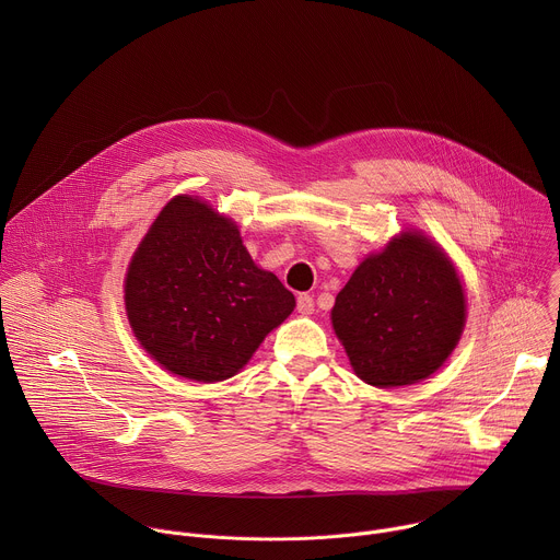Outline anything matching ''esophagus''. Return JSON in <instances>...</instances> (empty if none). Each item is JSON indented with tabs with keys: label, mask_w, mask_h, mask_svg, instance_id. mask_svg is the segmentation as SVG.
Instances as JSON below:
<instances>
[{
	"label": "esophagus",
	"mask_w": 560,
	"mask_h": 560,
	"mask_svg": "<svg viewBox=\"0 0 560 560\" xmlns=\"http://www.w3.org/2000/svg\"><path fill=\"white\" fill-rule=\"evenodd\" d=\"M296 310L301 312V314H312L314 312V299H312V294H299L296 296Z\"/></svg>",
	"instance_id": "34e87169"
}]
</instances>
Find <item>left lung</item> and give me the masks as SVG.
Returning a JSON list of instances; mask_svg holds the SVG:
<instances>
[{"label": "left lung", "mask_w": 560, "mask_h": 560, "mask_svg": "<svg viewBox=\"0 0 560 560\" xmlns=\"http://www.w3.org/2000/svg\"><path fill=\"white\" fill-rule=\"evenodd\" d=\"M332 326L365 383H417L436 372L460 339V279L430 238L404 232L354 270L337 294Z\"/></svg>", "instance_id": "1"}]
</instances>
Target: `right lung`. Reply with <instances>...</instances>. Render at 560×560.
Segmentation results:
<instances>
[{"label":"right lung","mask_w":560,"mask_h":560,"mask_svg":"<svg viewBox=\"0 0 560 560\" xmlns=\"http://www.w3.org/2000/svg\"><path fill=\"white\" fill-rule=\"evenodd\" d=\"M294 310V294L255 266L238 228L175 197L126 275V312L143 350L173 374L212 383L242 370Z\"/></svg>","instance_id":"add662e5"}]
</instances>
